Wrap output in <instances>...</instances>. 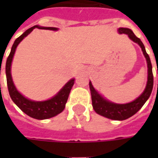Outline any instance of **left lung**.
<instances>
[{
    "label": "left lung",
    "mask_w": 158,
    "mask_h": 158,
    "mask_svg": "<svg viewBox=\"0 0 158 158\" xmlns=\"http://www.w3.org/2000/svg\"><path fill=\"white\" fill-rule=\"evenodd\" d=\"M118 34H125L129 36V38L132 41L137 43L140 46L143 54L146 57V63H147V82H146V88L144 89V91L141 93L140 96H138L133 102L125 103V104H118V103L112 102L108 100H106V98H104L94 88L92 83L90 81L89 85L90 94H91V100H92V106L95 112L101 116L105 117L107 118L122 121L135 115L148 100L152 91L153 74L152 62L150 60L149 56L146 53V48L141 40L138 37H136L131 29L128 28H118Z\"/></svg>",
    "instance_id": "obj_1"
}]
</instances>
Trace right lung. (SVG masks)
<instances>
[{"instance_id":"1","label":"right lung","mask_w":158,"mask_h":158,"mask_svg":"<svg viewBox=\"0 0 158 158\" xmlns=\"http://www.w3.org/2000/svg\"><path fill=\"white\" fill-rule=\"evenodd\" d=\"M35 28L41 29H49V30H53V31L58 30L57 28H54V27H42V26L35 25L30 29H27L22 35L17 38L12 45L8 57L6 59V82H7L9 95L11 96L12 102L28 116L31 117L33 118L43 120V119L51 118L52 117L56 116L57 114L61 113L64 110L66 103L69 98V93L71 91V89L74 84L75 79H71L70 80H69L62 89H60L55 96H52L51 99L41 101V102H36V101L28 99L24 96H23L22 94L17 89L15 85L13 83V80H12V73H11L12 59H13L16 49L19 45V43L22 41L26 36L29 35Z\"/></svg>"}]
</instances>
